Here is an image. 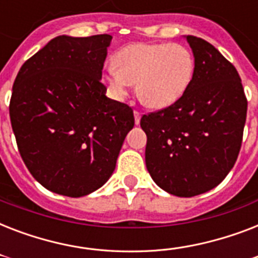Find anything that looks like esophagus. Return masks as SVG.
Segmentation results:
<instances>
[{"mask_svg": "<svg viewBox=\"0 0 258 258\" xmlns=\"http://www.w3.org/2000/svg\"><path fill=\"white\" fill-rule=\"evenodd\" d=\"M134 116H135V124H139L141 123L142 113L139 111H134Z\"/></svg>", "mask_w": 258, "mask_h": 258, "instance_id": "esophagus-1", "label": "esophagus"}]
</instances>
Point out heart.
<instances>
[{"instance_id": "b5f03b06", "label": "heart", "mask_w": 258, "mask_h": 258, "mask_svg": "<svg viewBox=\"0 0 258 258\" xmlns=\"http://www.w3.org/2000/svg\"><path fill=\"white\" fill-rule=\"evenodd\" d=\"M194 56L186 46L171 42H135L117 52L105 70L113 97L124 99L138 83V96L151 108L178 101L194 75Z\"/></svg>"}]
</instances>
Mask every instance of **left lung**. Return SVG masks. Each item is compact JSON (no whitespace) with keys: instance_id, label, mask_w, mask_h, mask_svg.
Listing matches in <instances>:
<instances>
[{"instance_id":"obj_1","label":"left lung","mask_w":258,"mask_h":258,"mask_svg":"<svg viewBox=\"0 0 258 258\" xmlns=\"http://www.w3.org/2000/svg\"><path fill=\"white\" fill-rule=\"evenodd\" d=\"M186 40L196 61L186 92L141 119L150 175L176 197L198 196L225 179L240 153L248 109L232 62L202 38Z\"/></svg>"}]
</instances>
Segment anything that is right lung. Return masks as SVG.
Instances as JSON below:
<instances>
[{
	"instance_id": "1",
	"label": "right lung",
	"mask_w": 258,
	"mask_h": 258,
	"mask_svg": "<svg viewBox=\"0 0 258 258\" xmlns=\"http://www.w3.org/2000/svg\"><path fill=\"white\" fill-rule=\"evenodd\" d=\"M112 36H58L22 64L9 113L18 151L50 191L87 196L108 180L133 108L105 96L101 70Z\"/></svg>"
}]
</instances>
